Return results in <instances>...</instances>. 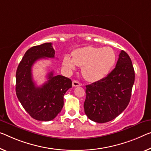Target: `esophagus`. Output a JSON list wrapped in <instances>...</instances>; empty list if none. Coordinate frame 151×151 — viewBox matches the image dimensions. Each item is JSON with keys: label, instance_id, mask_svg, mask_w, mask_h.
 Returning a JSON list of instances; mask_svg holds the SVG:
<instances>
[{"label": "esophagus", "instance_id": "esophagus-1", "mask_svg": "<svg viewBox=\"0 0 151 151\" xmlns=\"http://www.w3.org/2000/svg\"><path fill=\"white\" fill-rule=\"evenodd\" d=\"M72 85H73V86H74V87H78V86H80L81 83L79 82H78V81L73 80L72 82Z\"/></svg>", "mask_w": 151, "mask_h": 151}]
</instances>
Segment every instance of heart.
Here are the masks:
<instances>
[{"instance_id": "b5f03b06", "label": "heart", "mask_w": 151, "mask_h": 151, "mask_svg": "<svg viewBox=\"0 0 151 151\" xmlns=\"http://www.w3.org/2000/svg\"><path fill=\"white\" fill-rule=\"evenodd\" d=\"M115 61V52L111 48L88 46L76 49L72 58L66 55L63 64L69 71L74 70L76 65L82 67L83 78L90 82H96L109 73Z\"/></svg>"}]
</instances>
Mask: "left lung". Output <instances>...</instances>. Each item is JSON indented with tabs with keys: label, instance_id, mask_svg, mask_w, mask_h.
<instances>
[{
	"label": "left lung",
	"instance_id": "1",
	"mask_svg": "<svg viewBox=\"0 0 151 151\" xmlns=\"http://www.w3.org/2000/svg\"><path fill=\"white\" fill-rule=\"evenodd\" d=\"M135 73L130 57L122 50L115 68L107 76L86 86L84 112L92 121L110 122L121 114L130 101Z\"/></svg>",
	"mask_w": 151,
	"mask_h": 151
}]
</instances>
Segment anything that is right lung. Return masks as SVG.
<instances>
[{"label":"right lung","mask_w":151,"mask_h":151,"mask_svg":"<svg viewBox=\"0 0 151 151\" xmlns=\"http://www.w3.org/2000/svg\"><path fill=\"white\" fill-rule=\"evenodd\" d=\"M51 42L30 48L25 53L16 71V94L24 109L38 121L52 120L63 106V96L72 86L70 79L61 75H47L48 81L36 86L32 78V68L34 63L45 58H54Z\"/></svg>","instance_id":"right-lung-1"}]
</instances>
